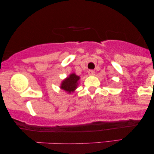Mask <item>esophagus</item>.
<instances>
[{
	"instance_id": "1",
	"label": "esophagus",
	"mask_w": 154,
	"mask_h": 154,
	"mask_svg": "<svg viewBox=\"0 0 154 154\" xmlns=\"http://www.w3.org/2000/svg\"><path fill=\"white\" fill-rule=\"evenodd\" d=\"M88 75L91 76H94L95 75V72L93 70H90V71H88Z\"/></svg>"
}]
</instances>
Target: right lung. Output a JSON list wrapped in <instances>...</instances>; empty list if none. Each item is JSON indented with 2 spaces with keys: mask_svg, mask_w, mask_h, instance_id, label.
I'll use <instances>...</instances> for the list:
<instances>
[{
  "mask_svg": "<svg viewBox=\"0 0 154 154\" xmlns=\"http://www.w3.org/2000/svg\"><path fill=\"white\" fill-rule=\"evenodd\" d=\"M79 79L80 77L76 75L75 73L70 74L68 77H66V78L63 79L60 85V88L66 92L68 94H72L77 88Z\"/></svg>",
  "mask_w": 154,
  "mask_h": 154,
  "instance_id": "right-lung-1",
  "label": "right lung"
}]
</instances>
